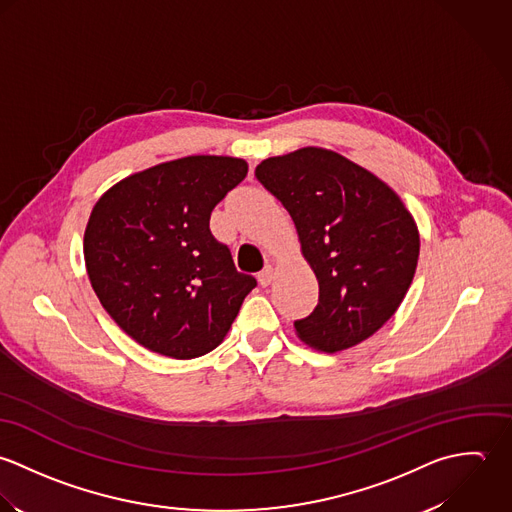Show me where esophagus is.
Wrapping results in <instances>:
<instances>
[{"instance_id": "34e87169", "label": "esophagus", "mask_w": 512, "mask_h": 512, "mask_svg": "<svg viewBox=\"0 0 512 512\" xmlns=\"http://www.w3.org/2000/svg\"><path fill=\"white\" fill-rule=\"evenodd\" d=\"M271 281H273V267H271V265H265V269L259 273V283H261L263 287H269Z\"/></svg>"}]
</instances>
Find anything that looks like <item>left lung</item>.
I'll return each instance as SVG.
<instances>
[{
  "label": "left lung",
  "instance_id": "8db88e82",
  "mask_svg": "<svg viewBox=\"0 0 512 512\" xmlns=\"http://www.w3.org/2000/svg\"><path fill=\"white\" fill-rule=\"evenodd\" d=\"M255 176L293 217L318 281V305L295 320L297 336L330 354L370 338L402 305L417 267L419 233L400 196L316 146L267 158Z\"/></svg>",
  "mask_w": 512,
  "mask_h": 512
}]
</instances>
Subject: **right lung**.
<instances>
[{
    "label": "right lung",
    "mask_w": 512,
    "mask_h": 512,
    "mask_svg": "<svg viewBox=\"0 0 512 512\" xmlns=\"http://www.w3.org/2000/svg\"><path fill=\"white\" fill-rule=\"evenodd\" d=\"M247 176L229 156H186L132 174L95 204L85 265L104 310L138 344L176 360L204 356L257 287L209 217Z\"/></svg>",
    "instance_id": "obj_1"
}]
</instances>
